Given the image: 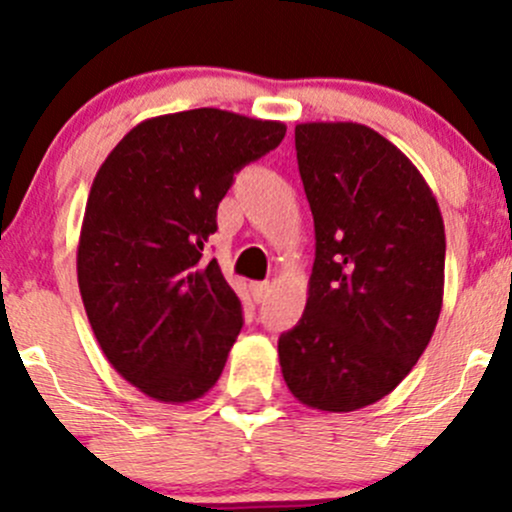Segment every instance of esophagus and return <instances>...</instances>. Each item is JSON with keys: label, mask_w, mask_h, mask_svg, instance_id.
<instances>
[{"label": "esophagus", "mask_w": 512, "mask_h": 512, "mask_svg": "<svg viewBox=\"0 0 512 512\" xmlns=\"http://www.w3.org/2000/svg\"><path fill=\"white\" fill-rule=\"evenodd\" d=\"M250 292H252V299L260 304V302H265V299L272 294V285H270V282H252Z\"/></svg>", "instance_id": "obj_1"}]
</instances>
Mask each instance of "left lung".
Instances as JSON below:
<instances>
[{
    "instance_id": "8db88e82",
    "label": "left lung",
    "mask_w": 512,
    "mask_h": 512,
    "mask_svg": "<svg viewBox=\"0 0 512 512\" xmlns=\"http://www.w3.org/2000/svg\"><path fill=\"white\" fill-rule=\"evenodd\" d=\"M294 148L317 250L277 352L294 399L342 414L391 394L431 342L446 232L423 175L374 128L299 123Z\"/></svg>"
}]
</instances>
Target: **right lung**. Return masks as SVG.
Returning a JSON list of instances; mask_svg holds the SVG:
<instances>
[{"instance_id": "add662e5", "label": "right lung", "mask_w": 512, "mask_h": 512, "mask_svg": "<svg viewBox=\"0 0 512 512\" xmlns=\"http://www.w3.org/2000/svg\"><path fill=\"white\" fill-rule=\"evenodd\" d=\"M280 121L220 108L148 118L98 168L79 237V289L113 369L163 404L215 386L242 304L205 242L235 173L285 138Z\"/></svg>"}]
</instances>
